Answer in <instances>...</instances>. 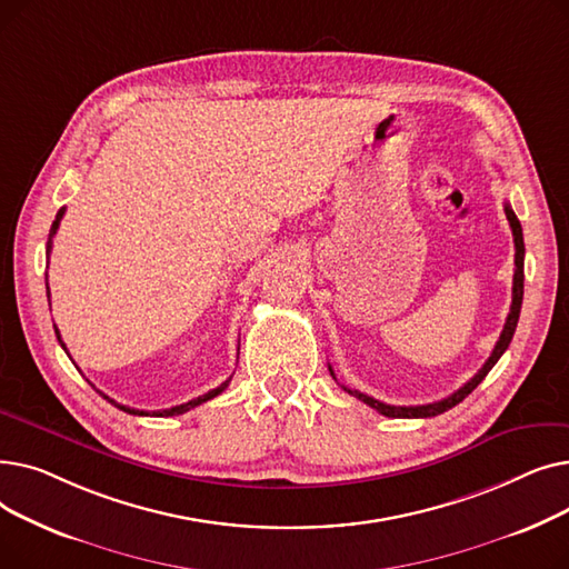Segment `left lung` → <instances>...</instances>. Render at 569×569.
Returning <instances> with one entry per match:
<instances>
[{
	"instance_id": "8db88e82",
	"label": "left lung",
	"mask_w": 569,
	"mask_h": 569,
	"mask_svg": "<svg viewBox=\"0 0 569 569\" xmlns=\"http://www.w3.org/2000/svg\"><path fill=\"white\" fill-rule=\"evenodd\" d=\"M505 214H507V221H510V228H512V234H515V249H517V253H515L517 269H515V283H512V307H510V313H507V320H505V327H502V332H500V339L496 341V348L489 355V360L485 362V367L477 371L463 387H459L455 395H450L447 399H440V401H433V403H427V406H390V403H382V401H378L373 397H367L362 392L350 390V387L341 385L348 395L365 401L367 406H371L373 410H378L385 417H436V415H440L445 410L455 408L457 403H461L475 390V387L487 378V373L493 369V365L500 360V355L507 350V346H510V341L515 337L519 313H521V302H523V253H526V249H523V232H521V223H519L517 214L512 212L510 204H505ZM330 373L335 376L332 367H330ZM335 380H337V376H335Z\"/></svg>"
}]
</instances>
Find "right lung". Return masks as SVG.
<instances>
[{"label": "right lung", "instance_id": "obj_1", "mask_svg": "<svg viewBox=\"0 0 569 569\" xmlns=\"http://www.w3.org/2000/svg\"><path fill=\"white\" fill-rule=\"evenodd\" d=\"M62 217H64V207L59 209L57 212V217H54V221H52V228H50V234H48V249H46V253L50 256V249H52V237H54V232H57V228H59V221H62ZM46 295H48V300H50V288H48V274H46ZM54 335H57V339H59V343H62V348L67 350V346H64V341H62V337H59V332H57V327H54ZM69 352V350H67ZM71 357V355H69ZM228 382H230V378L226 380V382H221L217 390H209L207 395H202V397H198V399H191V401H187V403H182V406H172V408H166V410H154L152 415H157V417H172V415H182V412H187V410H191V408H196V406H200V403H204V401H209V399H214V397H219L226 387H228ZM94 387V385H92ZM99 392V390H97ZM106 401H110L112 406H117L119 410H124V412H129V415H149L147 410H136V408H129V406H122V403H117L114 399H110V397H106L103 392H99Z\"/></svg>", "mask_w": 569, "mask_h": 569}]
</instances>
